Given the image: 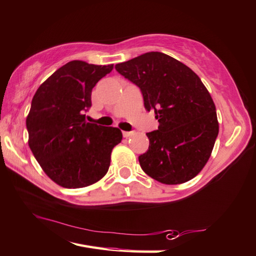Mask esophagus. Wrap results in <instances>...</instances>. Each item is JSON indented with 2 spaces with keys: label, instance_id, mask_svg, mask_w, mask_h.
Wrapping results in <instances>:
<instances>
[{
  "label": "esophagus",
  "instance_id": "esophagus-1",
  "mask_svg": "<svg viewBox=\"0 0 256 256\" xmlns=\"http://www.w3.org/2000/svg\"><path fill=\"white\" fill-rule=\"evenodd\" d=\"M133 134H134V132H123V136L124 138H128V136H133Z\"/></svg>",
  "mask_w": 256,
  "mask_h": 256
}]
</instances>
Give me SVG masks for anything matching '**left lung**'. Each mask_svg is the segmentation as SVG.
<instances>
[{"label":"left lung","mask_w":256,"mask_h":256,"mask_svg":"<svg viewBox=\"0 0 256 256\" xmlns=\"http://www.w3.org/2000/svg\"><path fill=\"white\" fill-rule=\"evenodd\" d=\"M115 69L140 88L144 108L154 110L159 122L156 131L146 133L148 150L138 156L142 170L166 184L194 178L207 164L220 130L215 104L200 78L158 51Z\"/></svg>","instance_id":"8db88e82"}]
</instances>
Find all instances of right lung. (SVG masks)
Listing matches in <instances>:
<instances>
[{
  "mask_svg": "<svg viewBox=\"0 0 256 256\" xmlns=\"http://www.w3.org/2000/svg\"><path fill=\"white\" fill-rule=\"evenodd\" d=\"M113 69L72 60L41 84L26 118L29 146L49 178L64 188H82L108 174L118 128L86 122L92 90Z\"/></svg>",
  "mask_w": 256,
  "mask_h": 256,
  "instance_id": "1",
  "label": "right lung"
}]
</instances>
